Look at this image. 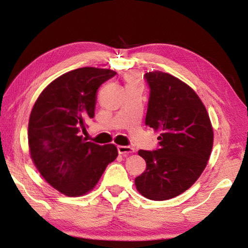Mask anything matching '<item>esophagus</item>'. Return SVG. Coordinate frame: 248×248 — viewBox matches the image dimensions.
<instances>
[{
    "instance_id": "34e87169",
    "label": "esophagus",
    "mask_w": 248,
    "mask_h": 248,
    "mask_svg": "<svg viewBox=\"0 0 248 248\" xmlns=\"http://www.w3.org/2000/svg\"><path fill=\"white\" fill-rule=\"evenodd\" d=\"M118 152L119 154L123 155H129L134 152V149L131 146H125V145H119L118 146Z\"/></svg>"
}]
</instances>
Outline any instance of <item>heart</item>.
Returning <instances> with one entry per match:
<instances>
[{"label":"heart","instance_id":"b5f03b06","mask_svg":"<svg viewBox=\"0 0 248 248\" xmlns=\"http://www.w3.org/2000/svg\"><path fill=\"white\" fill-rule=\"evenodd\" d=\"M129 83H137V78L136 77H129L128 78V84Z\"/></svg>","mask_w":248,"mask_h":248}]
</instances>
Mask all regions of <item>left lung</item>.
Returning a JSON list of instances; mask_svg holds the SVG:
<instances>
[{
	"label": "left lung",
	"instance_id": "1",
	"mask_svg": "<svg viewBox=\"0 0 248 248\" xmlns=\"http://www.w3.org/2000/svg\"><path fill=\"white\" fill-rule=\"evenodd\" d=\"M150 97L145 124L159 132L158 148L140 150L146 169L134 180L151 200H167L195 184L207 166L213 130L204 105L195 91L161 71L145 73Z\"/></svg>",
	"mask_w": 248,
	"mask_h": 248
}]
</instances>
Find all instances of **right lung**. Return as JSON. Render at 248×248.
Segmentation results:
<instances>
[{
	"label": "right lung",
	"mask_w": 248,
	"mask_h": 248,
	"mask_svg": "<svg viewBox=\"0 0 248 248\" xmlns=\"http://www.w3.org/2000/svg\"><path fill=\"white\" fill-rule=\"evenodd\" d=\"M112 70L79 68L54 79L33 105L28 124L29 152L46 182L69 197L93 189L118 151L81 136L94 118L96 95Z\"/></svg>",
	"instance_id": "obj_1"
}]
</instances>
